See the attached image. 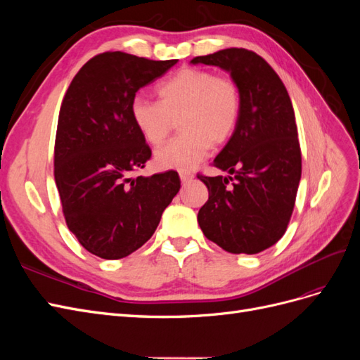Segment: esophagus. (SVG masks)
<instances>
[{"mask_svg":"<svg viewBox=\"0 0 360 360\" xmlns=\"http://www.w3.org/2000/svg\"><path fill=\"white\" fill-rule=\"evenodd\" d=\"M192 179H193V174H191V172H184V171H181V172H180V180H181V183H183V184H188L189 181H192Z\"/></svg>","mask_w":360,"mask_h":360,"instance_id":"34e87169","label":"esophagus"}]
</instances>
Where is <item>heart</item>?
<instances>
[{
  "label": "heart",
  "mask_w": 360,
  "mask_h": 360,
  "mask_svg": "<svg viewBox=\"0 0 360 360\" xmlns=\"http://www.w3.org/2000/svg\"><path fill=\"white\" fill-rule=\"evenodd\" d=\"M159 102L135 96L130 117L150 146H159L179 120L181 135L160 147L156 163L160 168L189 171L200 163L212 146L231 138L240 118L242 99L237 84L210 70L186 68L158 86Z\"/></svg>",
  "instance_id": "obj_1"
}]
</instances>
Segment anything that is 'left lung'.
Instances as JSON below:
<instances>
[{
	"label": "left lung",
	"mask_w": 360,
	"mask_h": 360,
	"mask_svg": "<svg viewBox=\"0 0 360 360\" xmlns=\"http://www.w3.org/2000/svg\"><path fill=\"white\" fill-rule=\"evenodd\" d=\"M228 72L240 91V118L213 160L228 176L198 179L209 200L198 212L204 236L231 254H258L284 236L302 176L294 110L276 72L243 48L195 57Z\"/></svg>",
	"instance_id": "left-lung-1"
}]
</instances>
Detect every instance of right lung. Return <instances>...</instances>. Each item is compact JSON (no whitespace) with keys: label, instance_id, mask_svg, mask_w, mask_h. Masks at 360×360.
I'll list each match as a JSON object with an SVG mask.
<instances>
[{"label":"right lung","instance_id":"right-lung-1","mask_svg":"<svg viewBox=\"0 0 360 360\" xmlns=\"http://www.w3.org/2000/svg\"><path fill=\"white\" fill-rule=\"evenodd\" d=\"M176 63L103 52L84 64L63 99L53 176L69 230L101 258L143 246L180 189L176 171L130 177L151 158L130 102Z\"/></svg>","mask_w":360,"mask_h":360}]
</instances>
